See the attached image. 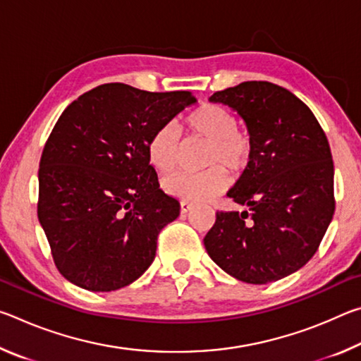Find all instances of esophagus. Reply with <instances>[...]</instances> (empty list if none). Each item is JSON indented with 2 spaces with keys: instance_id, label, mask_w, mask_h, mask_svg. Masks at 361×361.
Here are the masks:
<instances>
[{
  "instance_id": "esophagus-1",
  "label": "esophagus",
  "mask_w": 361,
  "mask_h": 361,
  "mask_svg": "<svg viewBox=\"0 0 361 361\" xmlns=\"http://www.w3.org/2000/svg\"><path fill=\"white\" fill-rule=\"evenodd\" d=\"M191 209H192V204H189V202H181L180 204V210H181L183 215H185V213H188Z\"/></svg>"
}]
</instances>
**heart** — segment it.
<instances>
[{
  "label": "heart",
  "instance_id": "obj_1",
  "mask_svg": "<svg viewBox=\"0 0 361 361\" xmlns=\"http://www.w3.org/2000/svg\"><path fill=\"white\" fill-rule=\"evenodd\" d=\"M183 127L189 135L205 140L204 164L210 169L199 173L178 172L167 176L162 188L172 197L185 202H202L221 194L228 188V169L239 173L248 166L252 157V142L248 135L237 130V118L228 108L215 103H204L189 113ZM148 161L162 173H169L176 167L180 156V137L173 126H162L152 133L148 142Z\"/></svg>",
  "mask_w": 361,
  "mask_h": 361
}]
</instances>
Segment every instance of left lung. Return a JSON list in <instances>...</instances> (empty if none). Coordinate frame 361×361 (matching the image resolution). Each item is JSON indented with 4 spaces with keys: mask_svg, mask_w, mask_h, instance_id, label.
I'll return each mask as SVG.
<instances>
[{
    "mask_svg": "<svg viewBox=\"0 0 361 361\" xmlns=\"http://www.w3.org/2000/svg\"><path fill=\"white\" fill-rule=\"evenodd\" d=\"M245 122L252 157L228 192L243 212H218L210 258L237 280L264 285L315 255L334 213V166L325 132L290 90L247 81L213 94Z\"/></svg>",
    "mask_w": 361,
    "mask_h": 361,
    "instance_id": "obj_1",
    "label": "left lung"
}]
</instances>
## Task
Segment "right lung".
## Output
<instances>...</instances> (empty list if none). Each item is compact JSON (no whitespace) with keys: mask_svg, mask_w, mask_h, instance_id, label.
<instances>
[{"mask_svg":"<svg viewBox=\"0 0 361 361\" xmlns=\"http://www.w3.org/2000/svg\"><path fill=\"white\" fill-rule=\"evenodd\" d=\"M197 102L191 92L103 84L66 106L39 162L38 218L60 274L89 291L135 282L180 215L159 188L148 142Z\"/></svg>","mask_w":361,"mask_h":361,"instance_id":"obj_1","label":"right lung"}]
</instances>
